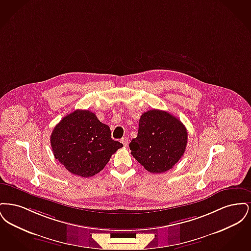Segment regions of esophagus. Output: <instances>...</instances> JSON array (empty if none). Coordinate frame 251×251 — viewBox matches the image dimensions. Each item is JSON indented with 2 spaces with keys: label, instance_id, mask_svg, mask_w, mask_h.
Segmentation results:
<instances>
[{
  "label": "esophagus",
  "instance_id": "esophagus-1",
  "mask_svg": "<svg viewBox=\"0 0 251 251\" xmlns=\"http://www.w3.org/2000/svg\"><path fill=\"white\" fill-rule=\"evenodd\" d=\"M120 142L123 144V146H124V147H127V145L129 143V138H128V137H123V138L121 139V141H120Z\"/></svg>",
  "mask_w": 251,
  "mask_h": 251
}]
</instances>
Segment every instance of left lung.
Returning <instances> with one entry per match:
<instances>
[{"label":"left lung","instance_id":"obj_1","mask_svg":"<svg viewBox=\"0 0 251 251\" xmlns=\"http://www.w3.org/2000/svg\"><path fill=\"white\" fill-rule=\"evenodd\" d=\"M187 145V130L179 119L152 109L142 114L138 133L129 145L131 155L151 173H163L179 162Z\"/></svg>","mask_w":251,"mask_h":251}]
</instances>
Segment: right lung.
<instances>
[{
	"label": "right lung",
	"instance_id": "right-lung-1",
	"mask_svg": "<svg viewBox=\"0 0 251 251\" xmlns=\"http://www.w3.org/2000/svg\"><path fill=\"white\" fill-rule=\"evenodd\" d=\"M53 155L71 173L92 177L106 166L123 145L111 138L107 125L88 110H75L64 117L50 135Z\"/></svg>",
	"mask_w": 251,
	"mask_h": 251
}]
</instances>
